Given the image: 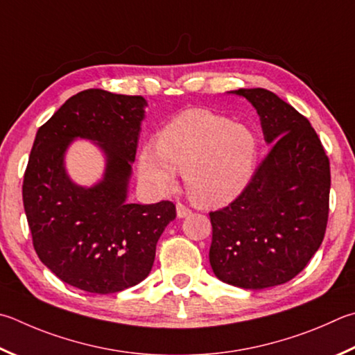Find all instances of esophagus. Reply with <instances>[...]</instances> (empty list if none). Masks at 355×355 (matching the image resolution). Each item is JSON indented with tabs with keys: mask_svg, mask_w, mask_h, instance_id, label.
I'll return each mask as SVG.
<instances>
[{
	"mask_svg": "<svg viewBox=\"0 0 355 355\" xmlns=\"http://www.w3.org/2000/svg\"><path fill=\"white\" fill-rule=\"evenodd\" d=\"M191 214H192V211L189 208H186L184 205H182V203L177 205V217L178 218H184V217H188Z\"/></svg>",
	"mask_w": 355,
	"mask_h": 355,
	"instance_id": "obj_1",
	"label": "esophagus"
}]
</instances>
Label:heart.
Listing matches in <instances>:
<instances>
[{
	"label": "heart",
	"instance_id": "obj_1",
	"mask_svg": "<svg viewBox=\"0 0 355 355\" xmlns=\"http://www.w3.org/2000/svg\"><path fill=\"white\" fill-rule=\"evenodd\" d=\"M257 153L259 141L250 127L203 108H189L163 127L157 149H141L138 172L141 182L159 194L175 188V172H182L192 202L218 208L248 188Z\"/></svg>",
	"mask_w": 355,
	"mask_h": 355
}]
</instances>
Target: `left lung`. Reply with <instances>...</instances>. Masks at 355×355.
I'll return each instance as SVG.
<instances>
[{
    "instance_id": "1",
    "label": "left lung",
    "mask_w": 355,
    "mask_h": 355,
    "mask_svg": "<svg viewBox=\"0 0 355 355\" xmlns=\"http://www.w3.org/2000/svg\"><path fill=\"white\" fill-rule=\"evenodd\" d=\"M228 93L254 107L272 147L243 194L209 214V263L230 286L275 287L295 278L323 242L329 158L309 119L275 93L263 88Z\"/></svg>"
}]
</instances>
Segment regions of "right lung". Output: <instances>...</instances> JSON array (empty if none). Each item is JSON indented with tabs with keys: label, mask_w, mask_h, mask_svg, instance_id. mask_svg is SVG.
<instances>
[{
	"label": "right lung",
	"mask_w": 355,
	"mask_h": 355,
	"mask_svg": "<svg viewBox=\"0 0 355 355\" xmlns=\"http://www.w3.org/2000/svg\"><path fill=\"white\" fill-rule=\"evenodd\" d=\"M147 101L85 89L74 94L35 135L23 182V203L40 261L67 284L116 293L149 276L159 236L175 205L128 202ZM76 139L100 147L106 167L92 187L76 184L64 157Z\"/></svg>",
	"instance_id": "add662e5"
}]
</instances>
